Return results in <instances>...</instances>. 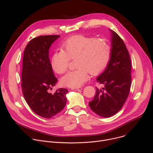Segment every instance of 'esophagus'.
Here are the masks:
<instances>
[{"mask_svg":"<svg viewBox=\"0 0 153 153\" xmlns=\"http://www.w3.org/2000/svg\"><path fill=\"white\" fill-rule=\"evenodd\" d=\"M72 90L73 91H81L82 90V87H77V88H72Z\"/></svg>","mask_w":153,"mask_h":153,"instance_id":"esophagus-1","label":"esophagus"}]
</instances>
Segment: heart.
Returning a JSON list of instances; mask_svg holds the SVG:
<instances>
[{
	"label": "heart",
	"instance_id": "obj_1",
	"mask_svg": "<svg viewBox=\"0 0 153 153\" xmlns=\"http://www.w3.org/2000/svg\"><path fill=\"white\" fill-rule=\"evenodd\" d=\"M62 49L55 51L51 64L56 73H65L71 59H75L76 69L69 72L62 77L64 86L77 88L82 86L92 75L102 72L109 63L111 48L106 39L97 38L82 35H74L62 44Z\"/></svg>",
	"mask_w": 153,
	"mask_h": 153
}]
</instances>
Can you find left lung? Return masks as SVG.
I'll return each mask as SVG.
<instances>
[{
	"label": "left lung",
	"mask_w": 153,
	"mask_h": 153,
	"mask_svg": "<svg viewBox=\"0 0 153 153\" xmlns=\"http://www.w3.org/2000/svg\"><path fill=\"white\" fill-rule=\"evenodd\" d=\"M111 57L105 70L97 78L103 84L102 89H96L94 99L89 103L91 110L102 117L116 114L124 105L129 95L131 62L129 53L122 39L111 30Z\"/></svg>",
	"instance_id": "left-lung-1"
}]
</instances>
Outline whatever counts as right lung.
Returning a JSON list of instances; mask_svg holds the SVG:
<instances>
[{"label":"right lung","instance_id":"add662e5","mask_svg":"<svg viewBox=\"0 0 153 153\" xmlns=\"http://www.w3.org/2000/svg\"><path fill=\"white\" fill-rule=\"evenodd\" d=\"M59 35L39 36L31 39L25 48L22 71V90L30 108L38 115L50 118L65 107L66 89L54 94L48 91L58 81L49 58V49Z\"/></svg>","mask_w":153,"mask_h":153}]
</instances>
